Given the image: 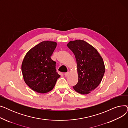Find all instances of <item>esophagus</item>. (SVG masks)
Returning a JSON list of instances; mask_svg holds the SVG:
<instances>
[{
    "label": "esophagus",
    "mask_w": 128,
    "mask_h": 128,
    "mask_svg": "<svg viewBox=\"0 0 128 128\" xmlns=\"http://www.w3.org/2000/svg\"><path fill=\"white\" fill-rule=\"evenodd\" d=\"M69 74H70V72H65L64 74V75H65V77H68L69 75Z\"/></svg>",
    "instance_id": "esophagus-1"
}]
</instances>
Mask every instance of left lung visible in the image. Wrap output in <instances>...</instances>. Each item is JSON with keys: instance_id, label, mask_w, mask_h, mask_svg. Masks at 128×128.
<instances>
[{"instance_id": "8db88e82", "label": "left lung", "mask_w": 128, "mask_h": 128, "mask_svg": "<svg viewBox=\"0 0 128 128\" xmlns=\"http://www.w3.org/2000/svg\"><path fill=\"white\" fill-rule=\"evenodd\" d=\"M67 46L77 62L78 82L73 88L82 94H89L102 81L105 72L103 60L97 50L84 40L70 41Z\"/></svg>"}]
</instances>
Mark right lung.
<instances>
[{"mask_svg": "<svg viewBox=\"0 0 128 128\" xmlns=\"http://www.w3.org/2000/svg\"><path fill=\"white\" fill-rule=\"evenodd\" d=\"M56 42H42L26 53L22 64L24 82L32 90L40 93L51 91L60 75L56 72V62L51 56Z\"/></svg>", "mask_w": 128, "mask_h": 128, "instance_id": "right-lung-1", "label": "right lung"}]
</instances>
